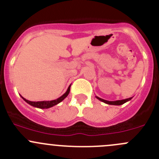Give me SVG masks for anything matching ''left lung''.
Segmentation results:
<instances>
[{"label":"left lung","instance_id":"1","mask_svg":"<svg viewBox=\"0 0 159 159\" xmlns=\"http://www.w3.org/2000/svg\"><path fill=\"white\" fill-rule=\"evenodd\" d=\"M96 97H97V99H98L99 100H100V101H102V102H103V103H107V104H110V105H122V104H124L125 103L129 101V100H131V99H132V97H130V98L125 99V100H115V101H109V100H103V99L100 98V97H97V96H96Z\"/></svg>","mask_w":159,"mask_h":159}]
</instances>
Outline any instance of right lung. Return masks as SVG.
<instances>
[{"label": "right lung", "mask_w": 159, "mask_h": 159, "mask_svg": "<svg viewBox=\"0 0 159 159\" xmlns=\"http://www.w3.org/2000/svg\"><path fill=\"white\" fill-rule=\"evenodd\" d=\"M70 86H71V85H70V86H69L68 89H67L66 92L63 95L61 96L60 97H59V98L56 99V100H50V101L49 100H48V101H37V102L30 101V100H26L25 98L22 97L21 96V97H22V99L26 102V103H28V104H30L31 106L34 107H37V108H40V109H48V108L52 107L55 106V105L58 104V103H59L60 102H62V100H63L64 99L69 95L70 91Z\"/></svg>", "instance_id": "obj_1"}]
</instances>
